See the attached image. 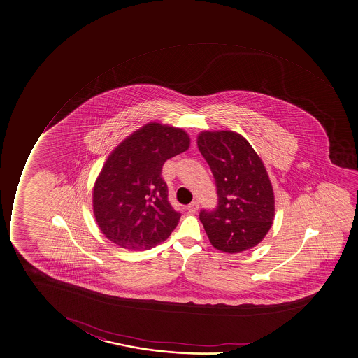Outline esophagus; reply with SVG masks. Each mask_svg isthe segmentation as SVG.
<instances>
[{"instance_id": "obj_1", "label": "esophagus", "mask_w": 358, "mask_h": 358, "mask_svg": "<svg viewBox=\"0 0 358 358\" xmlns=\"http://www.w3.org/2000/svg\"><path fill=\"white\" fill-rule=\"evenodd\" d=\"M187 209H188L189 213H196L197 209H199V202L197 201H193L190 205H188V207H187Z\"/></svg>"}]
</instances>
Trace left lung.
<instances>
[{
  "label": "left lung",
  "mask_w": 358,
  "mask_h": 358,
  "mask_svg": "<svg viewBox=\"0 0 358 358\" xmlns=\"http://www.w3.org/2000/svg\"><path fill=\"white\" fill-rule=\"evenodd\" d=\"M197 146L217 185V208L200 212L212 245L227 253L257 245L275 217L273 185L261 158L232 131L201 132Z\"/></svg>",
  "instance_id": "1"
}]
</instances>
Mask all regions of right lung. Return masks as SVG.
I'll return each instance as SVG.
<instances>
[{"label": "right lung", "instance_id": "1", "mask_svg": "<svg viewBox=\"0 0 358 358\" xmlns=\"http://www.w3.org/2000/svg\"><path fill=\"white\" fill-rule=\"evenodd\" d=\"M189 144L183 129L150 122L109 155L93 190L94 215L109 241L138 251L169 238L181 213L168 201L162 168Z\"/></svg>", "mask_w": 358, "mask_h": 358}]
</instances>
